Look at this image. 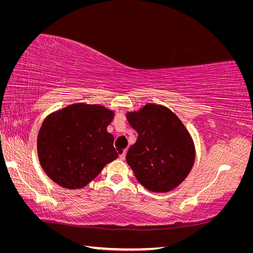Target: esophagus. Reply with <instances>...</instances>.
Masks as SVG:
<instances>
[{"instance_id":"esophagus-1","label":"esophagus","mask_w":253,"mask_h":253,"mask_svg":"<svg viewBox=\"0 0 253 253\" xmlns=\"http://www.w3.org/2000/svg\"><path fill=\"white\" fill-rule=\"evenodd\" d=\"M126 151H122L121 153H119V159L125 160L126 159Z\"/></svg>"}]
</instances>
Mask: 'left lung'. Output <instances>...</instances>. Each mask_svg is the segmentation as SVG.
Masks as SVG:
<instances>
[{"instance_id": "obj_1", "label": "left lung", "mask_w": 253, "mask_h": 253, "mask_svg": "<svg viewBox=\"0 0 253 253\" xmlns=\"http://www.w3.org/2000/svg\"><path fill=\"white\" fill-rule=\"evenodd\" d=\"M126 119L138 134L126 154L137 180L156 193L178 187L195 160L193 139L180 119L167 106L156 103L127 112Z\"/></svg>"}]
</instances>
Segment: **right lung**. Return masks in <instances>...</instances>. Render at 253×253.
<instances>
[{"label":"right lung","instance_id":"right-lung-1","mask_svg":"<svg viewBox=\"0 0 253 253\" xmlns=\"http://www.w3.org/2000/svg\"><path fill=\"white\" fill-rule=\"evenodd\" d=\"M114 112L99 104L75 103L49 114L37 139L43 171L60 187L81 189L118 157L106 127Z\"/></svg>","mask_w":253,"mask_h":253}]
</instances>
